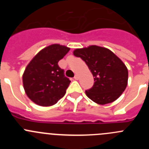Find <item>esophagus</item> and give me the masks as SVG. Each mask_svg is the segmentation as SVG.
Listing matches in <instances>:
<instances>
[{"label": "esophagus", "instance_id": "obj_1", "mask_svg": "<svg viewBox=\"0 0 149 149\" xmlns=\"http://www.w3.org/2000/svg\"><path fill=\"white\" fill-rule=\"evenodd\" d=\"M78 78H79V77H78V75H77V74H75V75H74V79H75V80H78Z\"/></svg>", "mask_w": 149, "mask_h": 149}]
</instances>
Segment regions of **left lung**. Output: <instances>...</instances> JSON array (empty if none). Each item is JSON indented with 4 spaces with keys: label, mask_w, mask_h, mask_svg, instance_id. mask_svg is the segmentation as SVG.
<instances>
[{
    "label": "left lung",
    "mask_w": 149,
    "mask_h": 149,
    "mask_svg": "<svg viewBox=\"0 0 149 149\" xmlns=\"http://www.w3.org/2000/svg\"><path fill=\"white\" fill-rule=\"evenodd\" d=\"M74 55L84 60L94 77V84L86 90L89 98L98 104L111 103L122 94L127 85V68L110 50L97 45L77 48Z\"/></svg>",
    "instance_id": "1"
}]
</instances>
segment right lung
<instances>
[{"instance_id": "obj_1", "label": "right lung", "mask_w": 149, "mask_h": 149, "mask_svg": "<svg viewBox=\"0 0 149 149\" xmlns=\"http://www.w3.org/2000/svg\"><path fill=\"white\" fill-rule=\"evenodd\" d=\"M69 50L66 46L51 45L41 50L27 65L22 77L24 89L35 104L51 106L65 95L71 81L58 62Z\"/></svg>"}]
</instances>
